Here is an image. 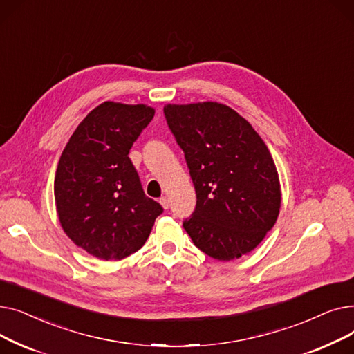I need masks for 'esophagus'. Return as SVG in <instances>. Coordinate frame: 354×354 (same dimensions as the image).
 <instances>
[{
    "instance_id": "obj_1",
    "label": "esophagus",
    "mask_w": 354,
    "mask_h": 354,
    "mask_svg": "<svg viewBox=\"0 0 354 354\" xmlns=\"http://www.w3.org/2000/svg\"><path fill=\"white\" fill-rule=\"evenodd\" d=\"M159 202H160V205L163 207V209H167V208H169V199H167L166 196H162V198L159 199Z\"/></svg>"
}]
</instances>
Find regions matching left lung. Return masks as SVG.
<instances>
[{
    "label": "left lung",
    "mask_w": 354,
    "mask_h": 354,
    "mask_svg": "<svg viewBox=\"0 0 354 354\" xmlns=\"http://www.w3.org/2000/svg\"><path fill=\"white\" fill-rule=\"evenodd\" d=\"M163 113L196 192L185 231L219 261L251 252L281 207L280 179L267 145L243 116L216 102L166 104Z\"/></svg>",
    "instance_id": "8db88e82"
}]
</instances>
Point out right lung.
I'll return each instance as SVG.
<instances>
[{
    "instance_id": "1",
    "label": "right lung",
    "mask_w": 354,
    "mask_h": 354,
    "mask_svg": "<svg viewBox=\"0 0 354 354\" xmlns=\"http://www.w3.org/2000/svg\"><path fill=\"white\" fill-rule=\"evenodd\" d=\"M155 109L104 102L74 130L60 156L54 198L60 224L77 247L122 259L143 247L163 212L147 198L129 151Z\"/></svg>"
}]
</instances>
